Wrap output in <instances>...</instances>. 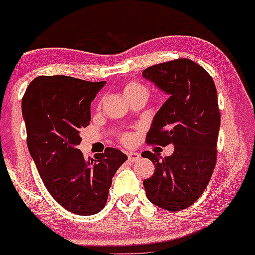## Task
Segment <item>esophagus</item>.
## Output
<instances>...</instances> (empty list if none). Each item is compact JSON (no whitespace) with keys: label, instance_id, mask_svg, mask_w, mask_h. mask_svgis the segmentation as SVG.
<instances>
[{"label":"esophagus","instance_id":"obj_1","mask_svg":"<svg viewBox=\"0 0 255 255\" xmlns=\"http://www.w3.org/2000/svg\"><path fill=\"white\" fill-rule=\"evenodd\" d=\"M127 155H128V160L129 161H135L139 159V154L138 153H128Z\"/></svg>","mask_w":255,"mask_h":255}]
</instances>
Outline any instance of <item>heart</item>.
I'll return each mask as SVG.
<instances>
[{
  "label": "heart",
  "mask_w": 255,
  "mask_h": 255,
  "mask_svg": "<svg viewBox=\"0 0 255 255\" xmlns=\"http://www.w3.org/2000/svg\"><path fill=\"white\" fill-rule=\"evenodd\" d=\"M137 92H146V90L144 89V86H142L140 84H137V82H130V84H127L125 86V96L126 95H130V94H137ZM123 140L126 143L129 140V137H123Z\"/></svg>",
  "instance_id": "b5f03b06"
}]
</instances>
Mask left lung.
Wrapping results in <instances>:
<instances>
[{"label": "left lung", "instance_id": "8db88e82", "mask_svg": "<svg viewBox=\"0 0 255 255\" xmlns=\"http://www.w3.org/2000/svg\"><path fill=\"white\" fill-rule=\"evenodd\" d=\"M143 78L169 95L154 116L146 143L174 144L165 158L142 153L155 166L144 189L155 206L181 211L201 196L217 160L221 115L215 82L202 66L184 58L146 68Z\"/></svg>", "mask_w": 255, "mask_h": 255}]
</instances>
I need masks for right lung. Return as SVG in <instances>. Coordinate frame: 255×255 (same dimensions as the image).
<instances>
[{
  "label": "right lung",
  "instance_id": "right-lung-1",
  "mask_svg": "<svg viewBox=\"0 0 255 255\" xmlns=\"http://www.w3.org/2000/svg\"><path fill=\"white\" fill-rule=\"evenodd\" d=\"M106 82L71 76H38L22 100L29 153L56 202L70 212L90 216L105 207L112 177L127 155L106 148L86 160L78 149L80 132L91 120L92 100Z\"/></svg>",
  "mask_w": 255,
  "mask_h": 255
}]
</instances>
